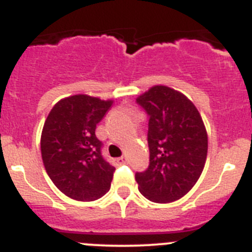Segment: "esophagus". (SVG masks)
Instances as JSON below:
<instances>
[{"instance_id":"34e87169","label":"esophagus","mask_w":252,"mask_h":252,"mask_svg":"<svg viewBox=\"0 0 252 252\" xmlns=\"http://www.w3.org/2000/svg\"><path fill=\"white\" fill-rule=\"evenodd\" d=\"M126 157H121V158H117V159H115V162L117 164V165H122V164H125L126 162Z\"/></svg>"}]
</instances>
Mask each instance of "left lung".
<instances>
[{"mask_svg": "<svg viewBox=\"0 0 252 252\" xmlns=\"http://www.w3.org/2000/svg\"><path fill=\"white\" fill-rule=\"evenodd\" d=\"M136 102L149 116L150 162L135 179L149 201L170 203L186 195L203 171L208 150L203 120L183 93L166 86L151 87Z\"/></svg>", "mask_w": 252, "mask_h": 252, "instance_id": "left-lung-1", "label": "left lung"}]
</instances>
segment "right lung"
Listing matches in <instances>:
<instances>
[{
	"mask_svg": "<svg viewBox=\"0 0 252 252\" xmlns=\"http://www.w3.org/2000/svg\"><path fill=\"white\" fill-rule=\"evenodd\" d=\"M113 101L75 94L60 99L41 132V158L49 178L75 201H95L110 190L115 168L102 155L95 127Z\"/></svg>",
	"mask_w": 252,
	"mask_h": 252,
	"instance_id": "right-lung-1",
	"label": "right lung"
}]
</instances>
